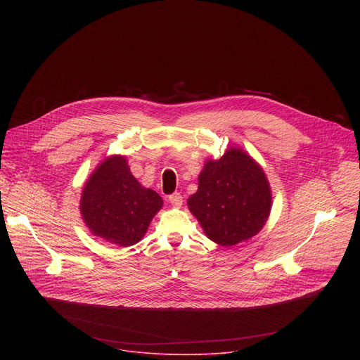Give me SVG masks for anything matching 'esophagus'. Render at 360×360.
Masks as SVG:
<instances>
[{
  "instance_id": "34e87169",
  "label": "esophagus",
  "mask_w": 360,
  "mask_h": 360,
  "mask_svg": "<svg viewBox=\"0 0 360 360\" xmlns=\"http://www.w3.org/2000/svg\"><path fill=\"white\" fill-rule=\"evenodd\" d=\"M169 202L172 203V207H175V208H179L181 205H182V195L179 193V192H175V193H172V195H169Z\"/></svg>"
}]
</instances>
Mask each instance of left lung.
I'll list each match as a JSON object with an SVG mask.
<instances>
[{"label":"left lung","instance_id":"8db88e82","mask_svg":"<svg viewBox=\"0 0 360 360\" xmlns=\"http://www.w3.org/2000/svg\"><path fill=\"white\" fill-rule=\"evenodd\" d=\"M198 191L189 196V211L207 236L232 246L258 233L271 212V188L261 167L238 148L218 161H208Z\"/></svg>","mask_w":360,"mask_h":360}]
</instances>
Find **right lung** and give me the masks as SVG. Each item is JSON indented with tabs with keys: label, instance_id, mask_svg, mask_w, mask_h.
Masks as SVG:
<instances>
[{
	"label": "right lung",
	"instance_id": "1",
	"mask_svg": "<svg viewBox=\"0 0 360 360\" xmlns=\"http://www.w3.org/2000/svg\"><path fill=\"white\" fill-rule=\"evenodd\" d=\"M161 207L162 198L143 188L118 155L95 169L81 196V214L91 232L120 246L139 242Z\"/></svg>",
	"mask_w": 360,
	"mask_h": 360
}]
</instances>
